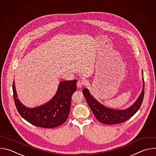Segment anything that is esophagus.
Returning a JSON list of instances; mask_svg holds the SVG:
<instances>
[{
  "mask_svg": "<svg viewBox=\"0 0 156 156\" xmlns=\"http://www.w3.org/2000/svg\"><path fill=\"white\" fill-rule=\"evenodd\" d=\"M85 84V81L84 80H79L78 82H77V84H76V85H77V87H78V88H81L83 86H84Z\"/></svg>",
  "mask_w": 156,
  "mask_h": 156,
  "instance_id": "obj_1",
  "label": "esophagus"
}]
</instances>
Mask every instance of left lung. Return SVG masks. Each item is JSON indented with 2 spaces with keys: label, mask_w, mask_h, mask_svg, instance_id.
<instances>
[{
  "label": "left lung",
  "mask_w": 156,
  "mask_h": 156,
  "mask_svg": "<svg viewBox=\"0 0 156 156\" xmlns=\"http://www.w3.org/2000/svg\"><path fill=\"white\" fill-rule=\"evenodd\" d=\"M143 90L136 102L129 108L125 110H116L105 107L95 99L87 88L83 90V93L86 98L87 104L93 112L101 123L107 125H114L124 122L130 119L139 110L141 107L144 94V81L143 77Z\"/></svg>",
  "instance_id": "1"
}]
</instances>
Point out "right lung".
<instances>
[{
  "label": "right lung",
  "mask_w": 156,
  "mask_h": 156,
  "mask_svg": "<svg viewBox=\"0 0 156 156\" xmlns=\"http://www.w3.org/2000/svg\"><path fill=\"white\" fill-rule=\"evenodd\" d=\"M76 80L60 82L55 95L48 102L39 107L28 108L17 98L13 81V98L18 112L25 120L36 126L52 128L62 125L68 119L72 96L76 90Z\"/></svg>",
  "instance_id": "add662e5"
}]
</instances>
